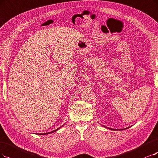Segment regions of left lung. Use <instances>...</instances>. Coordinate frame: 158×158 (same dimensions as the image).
<instances>
[{
    "instance_id": "1",
    "label": "left lung",
    "mask_w": 158,
    "mask_h": 158,
    "mask_svg": "<svg viewBox=\"0 0 158 158\" xmlns=\"http://www.w3.org/2000/svg\"><path fill=\"white\" fill-rule=\"evenodd\" d=\"M110 130H113V129H110Z\"/></svg>"
}]
</instances>
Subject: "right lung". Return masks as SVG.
I'll use <instances>...</instances> for the list:
<instances>
[{
	"mask_svg": "<svg viewBox=\"0 0 158 158\" xmlns=\"http://www.w3.org/2000/svg\"><path fill=\"white\" fill-rule=\"evenodd\" d=\"M59 128H60V127H59ZM59 128H58V129H56V130H54V131H51V132H49V133H40V135H46V134H49V133H53V132L57 131L58 129H59Z\"/></svg>",
	"mask_w": 158,
	"mask_h": 158,
	"instance_id": "1",
	"label": "right lung"
}]
</instances>
